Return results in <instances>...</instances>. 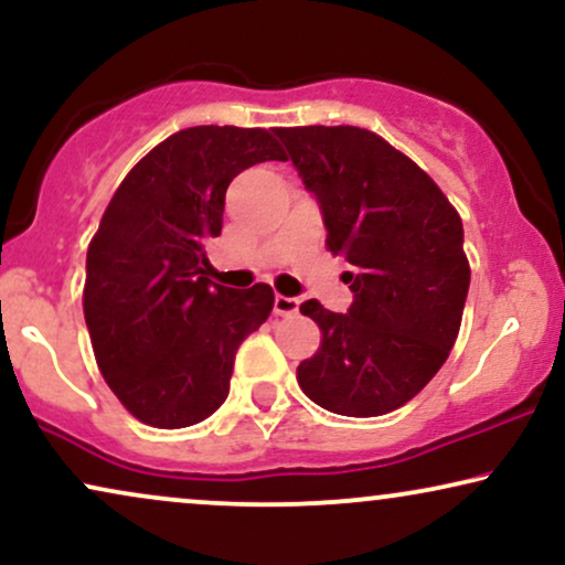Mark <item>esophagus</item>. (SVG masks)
I'll return each mask as SVG.
<instances>
[{
  "mask_svg": "<svg viewBox=\"0 0 565 565\" xmlns=\"http://www.w3.org/2000/svg\"><path fill=\"white\" fill-rule=\"evenodd\" d=\"M297 310H299V299L297 297L276 295V299H274V312H276V316H295Z\"/></svg>",
  "mask_w": 565,
  "mask_h": 565,
  "instance_id": "34e87169",
  "label": "esophagus"
}]
</instances>
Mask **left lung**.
<instances>
[{"mask_svg":"<svg viewBox=\"0 0 565 565\" xmlns=\"http://www.w3.org/2000/svg\"><path fill=\"white\" fill-rule=\"evenodd\" d=\"M323 213L326 245L352 263L347 312L299 307L320 349L299 388L344 417H377L414 398L448 360L469 291L459 213L412 159L362 127H276Z\"/></svg>","mask_w":565,"mask_h":565,"instance_id":"left-lung-1","label":"left lung"}]
</instances>
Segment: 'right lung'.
<instances>
[{
  "label": "right lung",
  "instance_id": "right-lung-1",
  "mask_svg": "<svg viewBox=\"0 0 565 565\" xmlns=\"http://www.w3.org/2000/svg\"><path fill=\"white\" fill-rule=\"evenodd\" d=\"M284 161L260 127L200 125L140 159L106 205L85 258L83 312L98 370L140 423L177 430L230 396L234 354L274 310V289L209 278L226 188Z\"/></svg>",
  "mask_w": 565,
  "mask_h": 565
}]
</instances>
